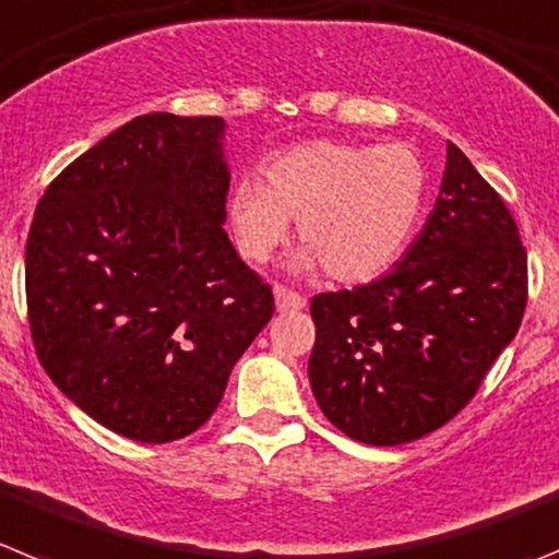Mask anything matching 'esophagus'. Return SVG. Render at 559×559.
Segmentation results:
<instances>
[{"mask_svg": "<svg viewBox=\"0 0 559 559\" xmlns=\"http://www.w3.org/2000/svg\"><path fill=\"white\" fill-rule=\"evenodd\" d=\"M274 299H276V310H280V313H288V310H301V307H305V296L296 294L294 288H285V285H274Z\"/></svg>", "mask_w": 559, "mask_h": 559, "instance_id": "esophagus-1", "label": "esophagus"}]
</instances>
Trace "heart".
Returning a JSON list of instances; mask_svg holds the SVG:
<instances>
[{
  "label": "heart",
  "instance_id": "heart-1",
  "mask_svg": "<svg viewBox=\"0 0 559 559\" xmlns=\"http://www.w3.org/2000/svg\"><path fill=\"white\" fill-rule=\"evenodd\" d=\"M427 199V168L404 143L373 146L307 141L246 177L229 193V224L240 254L265 263L299 218L301 254L337 283L385 274L416 233Z\"/></svg>",
  "mask_w": 559,
  "mask_h": 559
}]
</instances>
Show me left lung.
I'll return each mask as SVG.
<instances>
[{
  "label": "left lung",
  "instance_id": "1",
  "mask_svg": "<svg viewBox=\"0 0 559 559\" xmlns=\"http://www.w3.org/2000/svg\"><path fill=\"white\" fill-rule=\"evenodd\" d=\"M530 274L513 213L449 143L421 235L388 274L310 299V385L324 416L371 447H402L477 396L524 319Z\"/></svg>",
  "mask_w": 559,
  "mask_h": 559
}]
</instances>
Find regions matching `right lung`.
<instances>
[{"instance_id":"1","label":"right lung","mask_w":559,"mask_h":559,"mask_svg":"<svg viewBox=\"0 0 559 559\" xmlns=\"http://www.w3.org/2000/svg\"><path fill=\"white\" fill-rule=\"evenodd\" d=\"M222 116L146 112L49 182L27 235V319L44 371L141 443L197 432L274 316L229 243Z\"/></svg>"}]
</instances>
